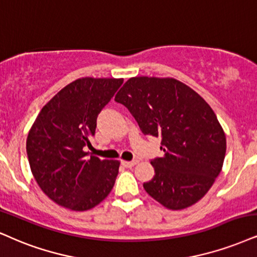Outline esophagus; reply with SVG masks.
I'll return each instance as SVG.
<instances>
[{"label":"esophagus","mask_w":257,"mask_h":257,"mask_svg":"<svg viewBox=\"0 0 257 257\" xmlns=\"http://www.w3.org/2000/svg\"><path fill=\"white\" fill-rule=\"evenodd\" d=\"M122 166L126 167V168H132L134 166H136V164L138 163L137 160H134V161H122Z\"/></svg>","instance_id":"esophagus-1"}]
</instances>
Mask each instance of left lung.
<instances>
[{
  "mask_svg": "<svg viewBox=\"0 0 257 257\" xmlns=\"http://www.w3.org/2000/svg\"><path fill=\"white\" fill-rule=\"evenodd\" d=\"M142 132L161 137L162 157L151 161L155 176L143 187L169 210L194 205L210 191L223 168L224 130L210 104L188 85L172 77L139 76L115 95Z\"/></svg>",
  "mask_w": 257,
  "mask_h": 257,
  "instance_id": "left-lung-1",
  "label": "left lung"
}]
</instances>
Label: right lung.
<instances>
[{
  "label": "right lung",
  "mask_w": 257,
  "mask_h": 257,
  "mask_svg": "<svg viewBox=\"0 0 257 257\" xmlns=\"http://www.w3.org/2000/svg\"><path fill=\"white\" fill-rule=\"evenodd\" d=\"M122 78H78L59 90L38 114L26 150L34 179L56 204L87 211L109 194L119 173L116 160H87L96 118Z\"/></svg>",
  "instance_id": "right-lung-1"
}]
</instances>
